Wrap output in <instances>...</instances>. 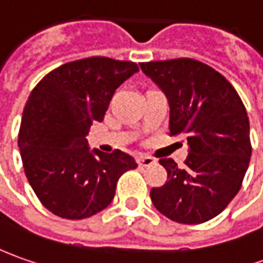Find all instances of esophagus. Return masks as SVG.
<instances>
[{"instance_id": "1", "label": "esophagus", "mask_w": 263, "mask_h": 263, "mask_svg": "<svg viewBox=\"0 0 263 263\" xmlns=\"http://www.w3.org/2000/svg\"><path fill=\"white\" fill-rule=\"evenodd\" d=\"M156 163H157V160L149 157V156H141L140 159H138V164H140L141 167H149V166H153Z\"/></svg>"}]
</instances>
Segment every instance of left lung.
<instances>
[{"instance_id":"8db88e82","label":"left lung","mask_w":263,"mask_h":263,"mask_svg":"<svg viewBox=\"0 0 263 263\" xmlns=\"http://www.w3.org/2000/svg\"><path fill=\"white\" fill-rule=\"evenodd\" d=\"M140 67L167 97L170 135L183 134L189 145L183 167L160 159L167 182L151 189V201L173 221H208L230 204L249 167L246 107L234 87L199 61L179 58Z\"/></svg>"}]
</instances>
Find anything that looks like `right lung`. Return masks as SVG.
I'll list each match as a JSON object with an SVG mask.
<instances>
[{
    "instance_id": "1",
    "label": "right lung",
    "mask_w": 263,
    "mask_h": 263,
    "mask_svg": "<svg viewBox=\"0 0 263 263\" xmlns=\"http://www.w3.org/2000/svg\"><path fill=\"white\" fill-rule=\"evenodd\" d=\"M128 61L93 57L53 69L24 106L18 149L24 173L45 208L81 220L112 202L119 177L137 167L121 149H90L86 137L102 122L115 90L138 72Z\"/></svg>"
}]
</instances>
